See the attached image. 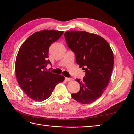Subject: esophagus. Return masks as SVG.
I'll return each instance as SVG.
<instances>
[{"mask_svg":"<svg viewBox=\"0 0 134 134\" xmlns=\"http://www.w3.org/2000/svg\"><path fill=\"white\" fill-rule=\"evenodd\" d=\"M65 80H66V81H70V80H72V79L71 78H65Z\"/></svg>","mask_w":134,"mask_h":134,"instance_id":"esophagus-1","label":"esophagus"}]
</instances>
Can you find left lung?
I'll return each instance as SVG.
<instances>
[{"label": "left lung", "instance_id": "left-lung-1", "mask_svg": "<svg viewBox=\"0 0 134 134\" xmlns=\"http://www.w3.org/2000/svg\"><path fill=\"white\" fill-rule=\"evenodd\" d=\"M64 36L76 63L86 72L83 81L76 79L80 89L72 98L82 104L91 103L102 95L111 78L114 63L111 48L99 35L85 31H68Z\"/></svg>", "mask_w": 134, "mask_h": 134}]
</instances>
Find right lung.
<instances>
[{
  "label": "right lung",
  "instance_id": "1",
  "mask_svg": "<svg viewBox=\"0 0 134 134\" xmlns=\"http://www.w3.org/2000/svg\"><path fill=\"white\" fill-rule=\"evenodd\" d=\"M63 31L43 30L30 36L20 47L17 55L15 71L18 83L26 94L36 101L49 98L55 86L63 82L64 77L46 70L48 50Z\"/></svg>",
  "mask_w": 134,
  "mask_h": 134
}]
</instances>
